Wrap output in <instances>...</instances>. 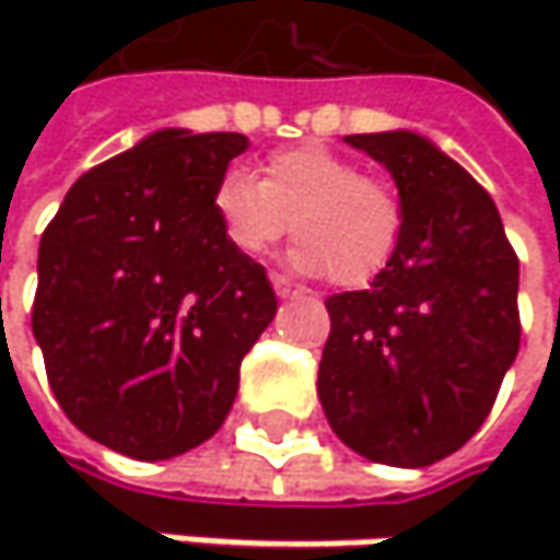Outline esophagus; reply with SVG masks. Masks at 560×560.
I'll return each instance as SVG.
<instances>
[{"instance_id":"esophagus-1","label":"esophagus","mask_w":560,"mask_h":560,"mask_svg":"<svg viewBox=\"0 0 560 560\" xmlns=\"http://www.w3.org/2000/svg\"><path fill=\"white\" fill-rule=\"evenodd\" d=\"M272 288H276V294H279V298H301V294H307V288H301V284L288 281L284 276H272Z\"/></svg>"}]
</instances>
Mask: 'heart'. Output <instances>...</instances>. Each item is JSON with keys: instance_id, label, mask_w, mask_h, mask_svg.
Returning a JSON list of instances; mask_svg holds the SVG:
<instances>
[{"instance_id": "1", "label": "heart", "mask_w": 560, "mask_h": 560, "mask_svg": "<svg viewBox=\"0 0 560 560\" xmlns=\"http://www.w3.org/2000/svg\"><path fill=\"white\" fill-rule=\"evenodd\" d=\"M213 213L226 243L246 256L269 253L294 220L301 240L288 262L347 288L373 281L389 266L405 226L389 184L324 145L269 155L262 180L226 171L213 187Z\"/></svg>"}]
</instances>
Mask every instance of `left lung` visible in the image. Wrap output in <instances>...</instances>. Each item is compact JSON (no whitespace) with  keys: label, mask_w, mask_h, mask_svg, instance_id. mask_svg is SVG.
<instances>
[{"label":"left lung","mask_w":560,"mask_h":560,"mask_svg":"<svg viewBox=\"0 0 560 560\" xmlns=\"http://www.w3.org/2000/svg\"><path fill=\"white\" fill-rule=\"evenodd\" d=\"M347 142L389 168L405 226L370 288L324 301L317 395L350 451L428 467L480 431L518 353V256L493 197L428 139Z\"/></svg>","instance_id":"left-lung-1"}]
</instances>
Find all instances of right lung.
I'll return each mask as SVG.
<instances>
[{
    "instance_id": "add662e5",
    "label": "right lung",
    "mask_w": 560,
    "mask_h": 560,
    "mask_svg": "<svg viewBox=\"0 0 560 560\" xmlns=\"http://www.w3.org/2000/svg\"><path fill=\"white\" fill-rule=\"evenodd\" d=\"M246 145L240 132H155L77 177L42 236L32 330L51 392L126 457L168 460L213 438L276 317L266 269L213 213Z\"/></svg>"
}]
</instances>
